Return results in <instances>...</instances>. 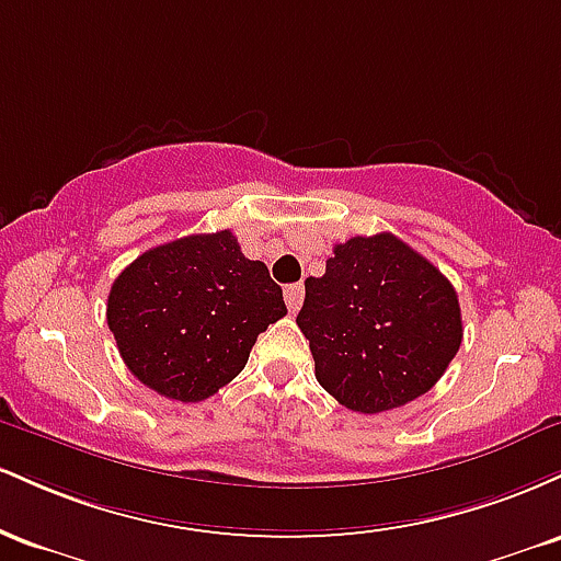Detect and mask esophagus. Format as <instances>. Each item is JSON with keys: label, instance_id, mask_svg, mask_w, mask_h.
<instances>
[{"label": "esophagus", "instance_id": "esophagus-1", "mask_svg": "<svg viewBox=\"0 0 561 561\" xmlns=\"http://www.w3.org/2000/svg\"><path fill=\"white\" fill-rule=\"evenodd\" d=\"M285 300H287V308L289 311H298L300 302H302V285H287L285 287Z\"/></svg>", "mask_w": 561, "mask_h": 561}]
</instances>
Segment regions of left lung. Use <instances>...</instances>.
Here are the masks:
<instances>
[{"label":"left lung","instance_id":"1","mask_svg":"<svg viewBox=\"0 0 561 561\" xmlns=\"http://www.w3.org/2000/svg\"><path fill=\"white\" fill-rule=\"evenodd\" d=\"M324 276H308L298 327L317 379L345 409H398L427 392L461 345L459 295L390 231L334 244Z\"/></svg>","mask_w":561,"mask_h":561}]
</instances>
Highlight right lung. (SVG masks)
<instances>
[{"instance_id":"obj_1","label":"right lung","mask_w":561,"mask_h":561,"mask_svg":"<svg viewBox=\"0 0 561 561\" xmlns=\"http://www.w3.org/2000/svg\"><path fill=\"white\" fill-rule=\"evenodd\" d=\"M285 313L266 263L244 259L229 229L147 250L107 295V327L128 371L182 403L229 385L259 334Z\"/></svg>"}]
</instances>
